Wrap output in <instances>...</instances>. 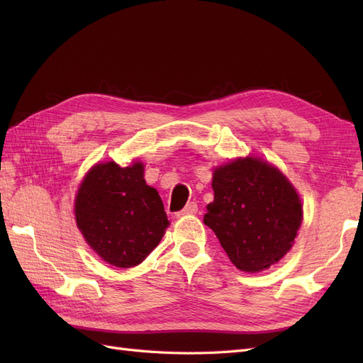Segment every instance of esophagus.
Returning <instances> with one entry per match:
<instances>
[{
	"mask_svg": "<svg viewBox=\"0 0 363 363\" xmlns=\"http://www.w3.org/2000/svg\"><path fill=\"white\" fill-rule=\"evenodd\" d=\"M196 212H199V206H196V203L191 201V203H188V204L184 206L183 211H180V212L177 213V216L180 218V216H186V215H194V213H196Z\"/></svg>",
	"mask_w": 363,
	"mask_h": 363,
	"instance_id": "obj_1",
	"label": "esophagus"
}]
</instances>
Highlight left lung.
<instances>
[{"instance_id":"obj_1","label":"left lung","mask_w":363,"mask_h":363,"mask_svg":"<svg viewBox=\"0 0 363 363\" xmlns=\"http://www.w3.org/2000/svg\"><path fill=\"white\" fill-rule=\"evenodd\" d=\"M212 188L204 224L238 269L263 271L291 250L303 207L279 169L252 157L238 159L215 169Z\"/></svg>"}]
</instances>
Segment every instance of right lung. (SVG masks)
<instances>
[{"label":"right lung","instance_id":"add662e5","mask_svg":"<svg viewBox=\"0 0 363 363\" xmlns=\"http://www.w3.org/2000/svg\"><path fill=\"white\" fill-rule=\"evenodd\" d=\"M75 219L86 242L104 262L136 267L157 247L169 221L144 164L100 163L86 175L75 199Z\"/></svg>","mask_w":363,"mask_h":363}]
</instances>
